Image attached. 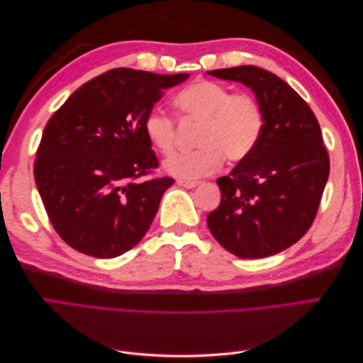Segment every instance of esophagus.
I'll use <instances>...</instances> for the list:
<instances>
[{
    "mask_svg": "<svg viewBox=\"0 0 363 363\" xmlns=\"http://www.w3.org/2000/svg\"><path fill=\"white\" fill-rule=\"evenodd\" d=\"M177 184H179V186H183V188H186V189H192V188H196V186L200 184V182H192V180H177Z\"/></svg>",
    "mask_w": 363,
    "mask_h": 363,
    "instance_id": "esophagus-1",
    "label": "esophagus"
}]
</instances>
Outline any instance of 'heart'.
<instances>
[{
	"mask_svg": "<svg viewBox=\"0 0 363 363\" xmlns=\"http://www.w3.org/2000/svg\"><path fill=\"white\" fill-rule=\"evenodd\" d=\"M180 119L200 121L195 133V148L179 152L164 162L168 174L179 179H196L216 172L224 156L232 162L247 159L263 133L265 118L255 96L233 94L228 86L196 80L174 96ZM144 133L162 155H169L175 145V119L162 108L145 115Z\"/></svg>",
	"mask_w": 363,
	"mask_h": 363,
	"instance_id": "heart-1",
	"label": "heart"
}]
</instances>
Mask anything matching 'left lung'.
<instances>
[{"label":"left lung","instance_id":"left-lung-1","mask_svg":"<svg viewBox=\"0 0 363 363\" xmlns=\"http://www.w3.org/2000/svg\"><path fill=\"white\" fill-rule=\"evenodd\" d=\"M255 92L265 125L257 147L216 180L221 203L207 215L232 255L260 259L289 248L311 228L330 172L312 108L280 77L251 65L208 71Z\"/></svg>","mask_w":363,"mask_h":363}]
</instances>
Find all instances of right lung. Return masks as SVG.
<instances>
[{"mask_svg": "<svg viewBox=\"0 0 363 363\" xmlns=\"http://www.w3.org/2000/svg\"><path fill=\"white\" fill-rule=\"evenodd\" d=\"M188 77L116 68L84 83L50 118L35 180L69 247L112 259L145 236L174 179L139 182L159 167L142 124L163 91Z\"/></svg>", "mask_w": 363, "mask_h": 363, "instance_id": "1", "label": "right lung"}]
</instances>
